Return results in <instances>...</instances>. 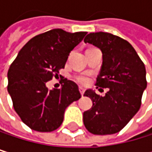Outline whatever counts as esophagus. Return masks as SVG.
<instances>
[{"instance_id": "1", "label": "esophagus", "mask_w": 152, "mask_h": 152, "mask_svg": "<svg viewBox=\"0 0 152 152\" xmlns=\"http://www.w3.org/2000/svg\"><path fill=\"white\" fill-rule=\"evenodd\" d=\"M79 91H80L81 95L83 96V95H84V93H85V91H86V89L84 88V87H82V86H79Z\"/></svg>"}]
</instances>
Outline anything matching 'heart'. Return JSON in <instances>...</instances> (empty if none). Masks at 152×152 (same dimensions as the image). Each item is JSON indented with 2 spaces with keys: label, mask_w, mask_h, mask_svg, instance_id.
<instances>
[{
  "label": "heart",
  "mask_w": 152,
  "mask_h": 152,
  "mask_svg": "<svg viewBox=\"0 0 152 152\" xmlns=\"http://www.w3.org/2000/svg\"><path fill=\"white\" fill-rule=\"evenodd\" d=\"M75 81H77L78 83L83 84V85H86L89 82V77L87 74H81V75H75Z\"/></svg>",
  "instance_id": "b5f03b06"
}]
</instances>
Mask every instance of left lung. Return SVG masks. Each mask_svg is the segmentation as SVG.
I'll return each instance as SVG.
<instances>
[{"label": "left lung", "mask_w": 152, "mask_h": 152, "mask_svg": "<svg viewBox=\"0 0 152 152\" xmlns=\"http://www.w3.org/2000/svg\"><path fill=\"white\" fill-rule=\"evenodd\" d=\"M85 43L98 47L103 62L96 77V88H108L104 96L87 89L93 106L83 114L86 129L95 135H108L120 131L140 107L147 86L146 69L137 52L128 41L109 33L87 34Z\"/></svg>", "instance_id": "left-lung-1"}]
</instances>
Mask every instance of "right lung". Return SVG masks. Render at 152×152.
Returning a JSON list of instances; mask_svg holds the SVG:
<instances>
[{
    "instance_id": "add662e5",
    "label": "right lung",
    "mask_w": 152,
    "mask_h": 152,
    "mask_svg": "<svg viewBox=\"0 0 152 152\" xmlns=\"http://www.w3.org/2000/svg\"><path fill=\"white\" fill-rule=\"evenodd\" d=\"M86 32L53 29L33 37L20 50L8 71V92L22 121L30 129L50 132L58 129L66 108L81 97L78 86L65 78L61 88L49 90L46 82L65 67L70 52Z\"/></svg>"
}]
</instances>
